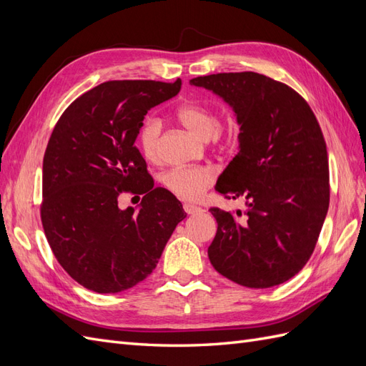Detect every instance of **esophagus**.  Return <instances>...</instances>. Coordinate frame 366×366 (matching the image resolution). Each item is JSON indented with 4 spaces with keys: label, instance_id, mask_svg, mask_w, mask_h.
Listing matches in <instances>:
<instances>
[{
    "label": "esophagus",
    "instance_id": "esophagus-1",
    "mask_svg": "<svg viewBox=\"0 0 366 366\" xmlns=\"http://www.w3.org/2000/svg\"><path fill=\"white\" fill-rule=\"evenodd\" d=\"M183 209H184V212L189 214V215H195V214L204 212V210H203L200 206H194V204H184Z\"/></svg>",
    "mask_w": 366,
    "mask_h": 366
}]
</instances>
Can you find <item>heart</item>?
Returning <instances> with one entry per match:
<instances>
[{
    "label": "heart",
    "mask_w": 366,
    "mask_h": 366,
    "mask_svg": "<svg viewBox=\"0 0 366 366\" xmlns=\"http://www.w3.org/2000/svg\"><path fill=\"white\" fill-rule=\"evenodd\" d=\"M175 117L194 134L212 140L221 148L234 147L239 139L238 122L227 120L226 124H218L215 109L206 104L187 101L177 107ZM162 128V120L156 116L147 117L139 128V148L148 162H156L160 157ZM214 179L215 172L210 166H175L162 174V184L182 200H197L212 184Z\"/></svg>",
    "instance_id": "1"
}]
</instances>
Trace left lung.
Instances as JSON below:
<instances>
[{
    "instance_id": "left-lung-1",
    "label": "left lung",
    "mask_w": 366,
    "mask_h": 366,
    "mask_svg": "<svg viewBox=\"0 0 366 366\" xmlns=\"http://www.w3.org/2000/svg\"><path fill=\"white\" fill-rule=\"evenodd\" d=\"M224 99L237 114L239 151L217 182L246 210H209L218 229L207 249L227 280L269 289L301 272L312 257L330 204L328 154L305 99L259 73H217L189 81Z\"/></svg>"
}]
</instances>
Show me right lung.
I'll return each instance as SVG.
<instances>
[{"label": "right lung", "mask_w": 366, "mask_h": 366, "mask_svg": "<svg viewBox=\"0 0 366 366\" xmlns=\"http://www.w3.org/2000/svg\"><path fill=\"white\" fill-rule=\"evenodd\" d=\"M182 81H109L76 99L59 117L42 162V227L71 278L96 293L131 289L152 273L182 203L154 187L134 145L147 113L180 92ZM122 192L143 194L122 211Z\"/></svg>", "instance_id": "add662e5"}]
</instances>
